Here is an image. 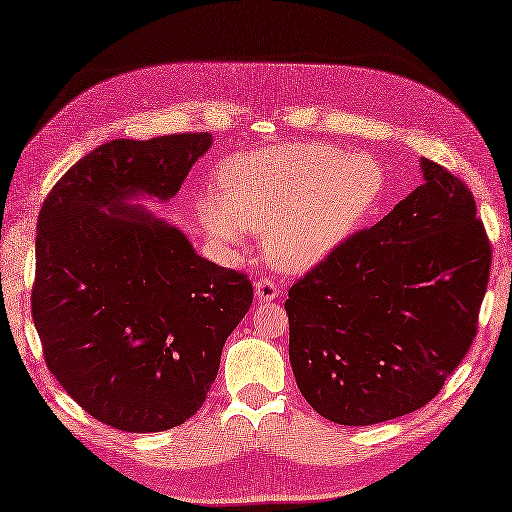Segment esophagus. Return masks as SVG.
I'll return each instance as SVG.
<instances>
[{"label":"esophagus","instance_id":"obj_1","mask_svg":"<svg viewBox=\"0 0 512 512\" xmlns=\"http://www.w3.org/2000/svg\"><path fill=\"white\" fill-rule=\"evenodd\" d=\"M255 297H257V301H264V303L277 299L279 297V286L275 284V279L259 277L255 281Z\"/></svg>","mask_w":512,"mask_h":512}]
</instances>
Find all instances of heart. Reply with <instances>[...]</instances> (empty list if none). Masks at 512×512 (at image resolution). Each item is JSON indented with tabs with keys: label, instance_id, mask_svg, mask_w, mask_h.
Masks as SVG:
<instances>
[{
	"label": "heart",
	"instance_id": "b5f03b06",
	"mask_svg": "<svg viewBox=\"0 0 512 512\" xmlns=\"http://www.w3.org/2000/svg\"><path fill=\"white\" fill-rule=\"evenodd\" d=\"M220 193H204L198 217L213 242L242 248L262 231L275 266L301 273L336 253L387 189L385 169L369 154L301 143L228 158L217 173Z\"/></svg>",
	"mask_w": 512,
	"mask_h": 512
}]
</instances>
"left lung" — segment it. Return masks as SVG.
I'll return each mask as SVG.
<instances>
[{
  "mask_svg": "<svg viewBox=\"0 0 512 512\" xmlns=\"http://www.w3.org/2000/svg\"><path fill=\"white\" fill-rule=\"evenodd\" d=\"M420 171V187L286 299L297 387L347 427L427 405L475 339L491 244L466 184L427 158Z\"/></svg>",
  "mask_w": 512,
  "mask_h": 512,
  "instance_id": "1",
  "label": "left lung"
}]
</instances>
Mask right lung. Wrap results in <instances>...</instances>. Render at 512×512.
<instances>
[{"label": "right lung", "instance_id": "obj_1", "mask_svg": "<svg viewBox=\"0 0 512 512\" xmlns=\"http://www.w3.org/2000/svg\"><path fill=\"white\" fill-rule=\"evenodd\" d=\"M211 134L118 138L90 151L41 206L32 321L52 376L129 433L178 427L202 407L253 286L195 253L140 200L169 202Z\"/></svg>", "mask_w": 512, "mask_h": 512}]
</instances>
